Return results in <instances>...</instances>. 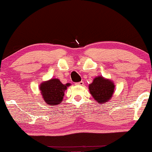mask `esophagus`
Returning <instances> with one entry per match:
<instances>
[{
  "mask_svg": "<svg viewBox=\"0 0 152 152\" xmlns=\"http://www.w3.org/2000/svg\"><path fill=\"white\" fill-rule=\"evenodd\" d=\"M76 86H83V81H80L78 82V83H76Z\"/></svg>",
  "mask_w": 152,
  "mask_h": 152,
  "instance_id": "34e87169",
  "label": "esophagus"
}]
</instances>
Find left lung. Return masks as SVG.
<instances>
[{
	"label": "left lung",
	"mask_w": 152,
	"mask_h": 152,
	"mask_svg": "<svg viewBox=\"0 0 152 152\" xmlns=\"http://www.w3.org/2000/svg\"><path fill=\"white\" fill-rule=\"evenodd\" d=\"M88 89L96 102L104 104L112 97L115 85L111 80L100 76L94 78L92 83L88 85Z\"/></svg>",
	"instance_id": "left-lung-1"
}]
</instances>
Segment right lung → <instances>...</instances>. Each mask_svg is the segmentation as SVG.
Returning <instances> with one entry per match:
<instances>
[{
  "instance_id": "add662e5",
  "label": "right lung",
  "mask_w": 152,
  "mask_h": 152,
  "mask_svg": "<svg viewBox=\"0 0 152 152\" xmlns=\"http://www.w3.org/2000/svg\"><path fill=\"white\" fill-rule=\"evenodd\" d=\"M71 83L63 84L58 78H50L42 82L39 86V90L43 100L50 106H56L62 102L64 92Z\"/></svg>"
}]
</instances>
